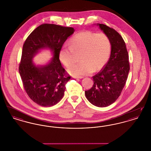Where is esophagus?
<instances>
[{
	"label": "esophagus",
	"instance_id": "34e87169",
	"mask_svg": "<svg viewBox=\"0 0 151 151\" xmlns=\"http://www.w3.org/2000/svg\"><path fill=\"white\" fill-rule=\"evenodd\" d=\"M72 78H75V79H82V78H83V76H73Z\"/></svg>",
	"mask_w": 151,
	"mask_h": 151
}]
</instances>
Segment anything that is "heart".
Listing matches in <instances>:
<instances>
[{
  "instance_id": "b5f03b06",
  "label": "heart",
  "mask_w": 151,
  "mask_h": 151,
  "mask_svg": "<svg viewBox=\"0 0 151 151\" xmlns=\"http://www.w3.org/2000/svg\"><path fill=\"white\" fill-rule=\"evenodd\" d=\"M111 41L106 35L90 30L80 32L70 40V46H63L59 59L66 67L75 61L74 52H80V61L71 65L68 71L75 76H84L101 70L106 63L111 52Z\"/></svg>"
}]
</instances>
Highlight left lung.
<instances>
[{
    "mask_svg": "<svg viewBox=\"0 0 151 151\" xmlns=\"http://www.w3.org/2000/svg\"><path fill=\"white\" fill-rule=\"evenodd\" d=\"M97 25L109 37L111 44L107 63L93 76V86L85 91L87 100L97 107H106L118 99L126 84L129 71V54L122 36L102 24Z\"/></svg>",
    "mask_w": 151,
    "mask_h": 151,
    "instance_id": "8db88e82",
    "label": "left lung"
}]
</instances>
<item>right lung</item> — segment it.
<instances>
[{
    "label": "right lung",
    "mask_w": 151,
    "mask_h": 151,
    "mask_svg": "<svg viewBox=\"0 0 151 151\" xmlns=\"http://www.w3.org/2000/svg\"><path fill=\"white\" fill-rule=\"evenodd\" d=\"M74 31L72 27L43 24L29 35L23 45L19 73L25 92L32 100L40 106L55 105L64 96L65 84L71 76L61 65L59 51ZM45 48L52 50L54 57L47 65L36 66L32 58Z\"/></svg>",
    "instance_id": "add662e5"
}]
</instances>
